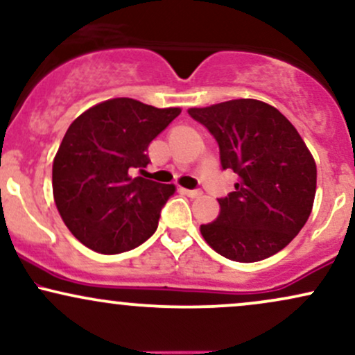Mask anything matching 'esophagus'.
<instances>
[{"label":"esophagus","mask_w":355,"mask_h":355,"mask_svg":"<svg viewBox=\"0 0 355 355\" xmlns=\"http://www.w3.org/2000/svg\"><path fill=\"white\" fill-rule=\"evenodd\" d=\"M182 191L187 195V197H190V198H198V197H202V191H200V190H187V189H182Z\"/></svg>","instance_id":"obj_1"}]
</instances>
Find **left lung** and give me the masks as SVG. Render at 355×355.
Wrapping results in <instances>:
<instances>
[{"label":"left lung","instance_id":"8db88e82","mask_svg":"<svg viewBox=\"0 0 355 355\" xmlns=\"http://www.w3.org/2000/svg\"><path fill=\"white\" fill-rule=\"evenodd\" d=\"M217 140L220 164L237 173L220 214L200 225L205 242L235 262H259L292 242L313 207L317 168L295 126L275 107L239 98L190 108Z\"/></svg>","mask_w":355,"mask_h":355}]
</instances>
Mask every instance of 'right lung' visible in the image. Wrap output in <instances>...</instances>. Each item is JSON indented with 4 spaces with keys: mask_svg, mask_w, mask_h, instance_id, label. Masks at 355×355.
<instances>
[{
    "mask_svg": "<svg viewBox=\"0 0 355 355\" xmlns=\"http://www.w3.org/2000/svg\"><path fill=\"white\" fill-rule=\"evenodd\" d=\"M180 112L112 98L70 125L53 160V197L64 225L83 245L121 254L155 234L175 185L133 173L148 165L150 141Z\"/></svg>",
    "mask_w": 355,
    "mask_h": 355,
    "instance_id": "1",
    "label": "right lung"
}]
</instances>
